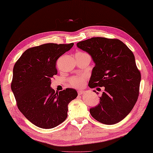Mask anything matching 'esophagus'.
<instances>
[{
    "label": "esophagus",
    "instance_id": "obj_1",
    "mask_svg": "<svg viewBox=\"0 0 153 153\" xmlns=\"http://www.w3.org/2000/svg\"><path fill=\"white\" fill-rule=\"evenodd\" d=\"M85 94V91H83V90H81V89L78 90V94L79 95H81V94Z\"/></svg>",
    "mask_w": 153,
    "mask_h": 153
}]
</instances>
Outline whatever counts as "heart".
Instances as JSON below:
<instances>
[{"label": "heart", "instance_id": "heart-1", "mask_svg": "<svg viewBox=\"0 0 153 153\" xmlns=\"http://www.w3.org/2000/svg\"><path fill=\"white\" fill-rule=\"evenodd\" d=\"M86 79V76H84V75L73 76L70 79V83L72 87H81L85 85Z\"/></svg>", "mask_w": 153, "mask_h": 153}]
</instances>
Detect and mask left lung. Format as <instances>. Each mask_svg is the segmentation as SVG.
Instances as JSON below:
<instances>
[{
	"label": "left lung",
	"instance_id": "left-lung-1",
	"mask_svg": "<svg viewBox=\"0 0 153 153\" xmlns=\"http://www.w3.org/2000/svg\"><path fill=\"white\" fill-rule=\"evenodd\" d=\"M76 45L95 63L89 87H104L100 103L89 110L91 115L102 123H117L129 114L138 97L141 74L134 53L119 39L94 37Z\"/></svg>",
	"mask_w": 153,
	"mask_h": 153
}]
</instances>
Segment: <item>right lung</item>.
Wrapping results in <instances>:
<instances>
[{
    "label": "right lung",
    "mask_w": 153,
    "mask_h": 153,
    "mask_svg": "<svg viewBox=\"0 0 153 153\" xmlns=\"http://www.w3.org/2000/svg\"><path fill=\"white\" fill-rule=\"evenodd\" d=\"M73 45L47 43L32 47L14 65L11 87L17 107L40 128H53L64 122L68 116V105L78 96L74 89L56 93L51 87V79L57 73V59Z\"/></svg>",
    "instance_id": "1"
}]
</instances>
